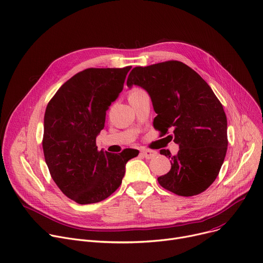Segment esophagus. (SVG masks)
Returning <instances> with one entry per match:
<instances>
[{
    "label": "esophagus",
    "mask_w": 263,
    "mask_h": 263,
    "mask_svg": "<svg viewBox=\"0 0 263 263\" xmlns=\"http://www.w3.org/2000/svg\"><path fill=\"white\" fill-rule=\"evenodd\" d=\"M142 154L144 157H146V159L149 160V159H153V157H155L157 155V152L154 150H151V149H143Z\"/></svg>",
    "instance_id": "esophagus-1"
}]
</instances>
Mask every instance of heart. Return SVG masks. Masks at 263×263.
Instances as JSON below:
<instances>
[{"label": "heart", "instance_id": "1", "mask_svg": "<svg viewBox=\"0 0 263 263\" xmlns=\"http://www.w3.org/2000/svg\"><path fill=\"white\" fill-rule=\"evenodd\" d=\"M139 91H142V90H139V89H134V90H132V91L130 92L129 96H130V95H132V94H135V93H137V92H139Z\"/></svg>", "mask_w": 263, "mask_h": 263}]
</instances>
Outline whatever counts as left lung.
I'll use <instances>...</instances> for the list:
<instances>
[{
    "label": "left lung",
    "instance_id": "8db88e82",
    "mask_svg": "<svg viewBox=\"0 0 263 263\" xmlns=\"http://www.w3.org/2000/svg\"><path fill=\"white\" fill-rule=\"evenodd\" d=\"M145 89L157 114L153 127L160 136L178 144L171 169L157 178L160 185L178 196L201 194L217 179L224 162L227 145V119L222 103L212 87L191 67L170 60L134 67L127 80Z\"/></svg>",
    "mask_w": 263,
    "mask_h": 263
}]
</instances>
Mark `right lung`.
<instances>
[{"label":"right lung","mask_w":263,"mask_h":263,"mask_svg":"<svg viewBox=\"0 0 263 263\" xmlns=\"http://www.w3.org/2000/svg\"><path fill=\"white\" fill-rule=\"evenodd\" d=\"M132 66L86 68L64 82L47 103L42 147L51 179L78 204L110 197L120 186L126 163L138 150L98 151L96 136L106 111L122 91Z\"/></svg>","instance_id":"1"}]
</instances>
